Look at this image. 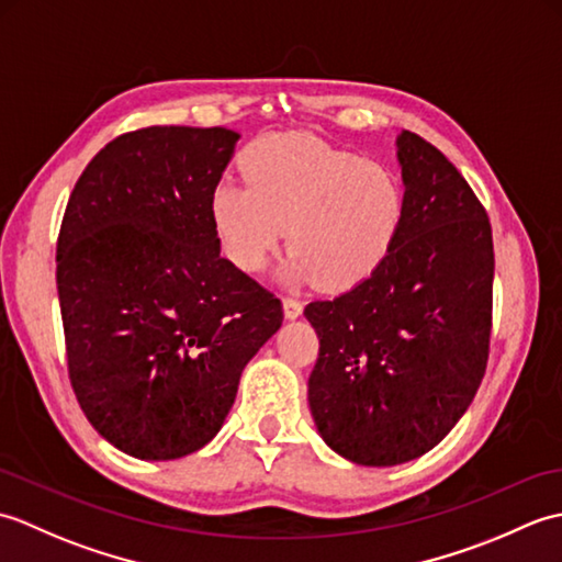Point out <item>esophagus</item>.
Instances as JSON below:
<instances>
[{
	"instance_id": "obj_1",
	"label": "esophagus",
	"mask_w": 562,
	"mask_h": 562,
	"mask_svg": "<svg viewBox=\"0 0 562 562\" xmlns=\"http://www.w3.org/2000/svg\"><path fill=\"white\" fill-rule=\"evenodd\" d=\"M284 316L288 318H296V316H302V308H304V304L300 302V300H294V296H284Z\"/></svg>"
}]
</instances>
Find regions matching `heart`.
<instances>
[{
	"mask_svg": "<svg viewBox=\"0 0 562 562\" xmlns=\"http://www.w3.org/2000/svg\"><path fill=\"white\" fill-rule=\"evenodd\" d=\"M244 176L222 178L210 198L214 229L241 270L266 266L290 223V278L348 290L398 241L405 190L386 166L314 135L272 133L246 149Z\"/></svg>",
	"mask_w": 562,
	"mask_h": 562,
	"instance_id": "obj_1",
	"label": "heart"
}]
</instances>
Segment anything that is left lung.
<instances>
[{"mask_svg":"<svg viewBox=\"0 0 562 562\" xmlns=\"http://www.w3.org/2000/svg\"><path fill=\"white\" fill-rule=\"evenodd\" d=\"M405 220L389 258L306 304L318 336L308 405L326 445L362 465L423 457L479 391L493 333V229L445 154L403 130Z\"/></svg>","mask_w":562,"mask_h":562,"instance_id":"left-lung-1","label":"left lung"}]
</instances>
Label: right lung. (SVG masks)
I'll list each match as a JSON object with an SVG mask.
<instances>
[{
  "instance_id": "1",
  "label": "right lung",
  "mask_w": 562,
  "mask_h": 562,
  "mask_svg": "<svg viewBox=\"0 0 562 562\" xmlns=\"http://www.w3.org/2000/svg\"><path fill=\"white\" fill-rule=\"evenodd\" d=\"M238 135L151 125L109 142L57 236L67 372L83 415L130 457L181 459L220 432L282 302L220 256L210 198Z\"/></svg>"
}]
</instances>
